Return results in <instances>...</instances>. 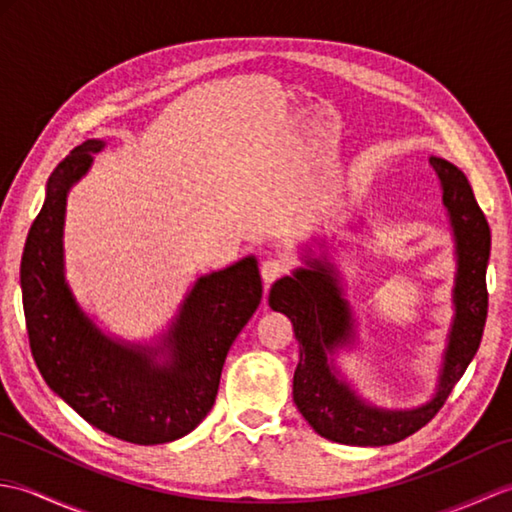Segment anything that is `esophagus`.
<instances>
[{
	"instance_id": "34e87169",
	"label": "esophagus",
	"mask_w": 512,
	"mask_h": 512,
	"mask_svg": "<svg viewBox=\"0 0 512 512\" xmlns=\"http://www.w3.org/2000/svg\"><path fill=\"white\" fill-rule=\"evenodd\" d=\"M286 270H288V266H286L284 259H277V257L264 259V262H262V279H264V284L266 286L273 284V281L284 275Z\"/></svg>"
}]
</instances>
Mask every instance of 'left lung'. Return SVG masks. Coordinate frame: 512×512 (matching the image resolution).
<instances>
[{"instance_id": "8db88e82", "label": "left lung", "mask_w": 512, "mask_h": 512, "mask_svg": "<svg viewBox=\"0 0 512 512\" xmlns=\"http://www.w3.org/2000/svg\"><path fill=\"white\" fill-rule=\"evenodd\" d=\"M429 165L440 180L455 244L453 321L431 400L413 409L376 407L341 374L336 356L341 350H352L358 323L343 295V279L330 259L325 239H314L319 255L306 246L303 266L270 288L268 306L286 314L299 341L292 398L321 438L352 447H385L405 440L436 416L480 347L488 312L486 266L491 257V228L464 173L438 156H431Z\"/></svg>"}]
</instances>
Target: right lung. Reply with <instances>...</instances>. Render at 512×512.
I'll list each match as a JSON object with an SVG mask.
<instances>
[{
  "instance_id": "right-lung-1",
  "label": "right lung",
  "mask_w": 512,
  "mask_h": 512,
  "mask_svg": "<svg viewBox=\"0 0 512 512\" xmlns=\"http://www.w3.org/2000/svg\"><path fill=\"white\" fill-rule=\"evenodd\" d=\"M105 140L70 151L46 184L21 255V299L32 358L46 385L92 427L134 444L187 436L213 409L222 367L262 301L257 259L248 255L195 279L169 328L132 343L103 332L65 279L68 193Z\"/></svg>"
}]
</instances>
